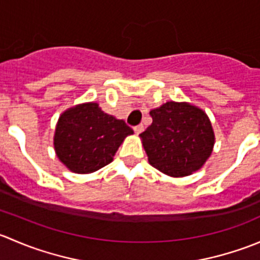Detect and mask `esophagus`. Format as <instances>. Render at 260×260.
<instances>
[{
  "mask_svg": "<svg viewBox=\"0 0 260 260\" xmlns=\"http://www.w3.org/2000/svg\"><path fill=\"white\" fill-rule=\"evenodd\" d=\"M133 131H135L136 135H140V133H142V131H143V124L135 125V127H133Z\"/></svg>",
  "mask_w": 260,
  "mask_h": 260,
  "instance_id": "obj_1",
  "label": "esophagus"
}]
</instances>
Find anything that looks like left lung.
<instances>
[{"label": "left lung", "mask_w": 260, "mask_h": 260, "mask_svg": "<svg viewBox=\"0 0 260 260\" xmlns=\"http://www.w3.org/2000/svg\"><path fill=\"white\" fill-rule=\"evenodd\" d=\"M149 115L152 124L140 137L152 166L169 176L182 177L205 164L215 137L204 111L187 103L167 102Z\"/></svg>", "instance_id": "1"}]
</instances>
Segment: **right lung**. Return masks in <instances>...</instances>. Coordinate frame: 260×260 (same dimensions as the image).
Listing matches in <instances>:
<instances>
[{"label":"right lung","instance_id":"obj_1","mask_svg":"<svg viewBox=\"0 0 260 260\" xmlns=\"http://www.w3.org/2000/svg\"><path fill=\"white\" fill-rule=\"evenodd\" d=\"M133 129L104 113L96 103L68 109L59 118L54 147L60 161L77 174H90L113 161L118 147Z\"/></svg>","mask_w":260,"mask_h":260}]
</instances>
